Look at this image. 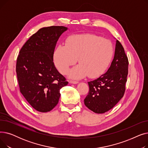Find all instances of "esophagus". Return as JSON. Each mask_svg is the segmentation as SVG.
<instances>
[{
  "label": "esophagus",
  "instance_id": "obj_1",
  "mask_svg": "<svg viewBox=\"0 0 148 148\" xmlns=\"http://www.w3.org/2000/svg\"><path fill=\"white\" fill-rule=\"evenodd\" d=\"M69 83H73V84H77V83H79V82L74 81V80H70V81H69Z\"/></svg>",
  "mask_w": 148,
  "mask_h": 148
}]
</instances>
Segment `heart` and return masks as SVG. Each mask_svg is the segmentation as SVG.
Instances as JSON below:
<instances>
[{"label":"heart","mask_w":148,"mask_h":148,"mask_svg":"<svg viewBox=\"0 0 148 148\" xmlns=\"http://www.w3.org/2000/svg\"><path fill=\"white\" fill-rule=\"evenodd\" d=\"M113 53V46L109 40L94 34H77L67 39L65 46L58 47L54 61L59 71L66 74L78 59L79 65L71 70L70 76L80 79L88 75L90 78H96L106 71Z\"/></svg>","instance_id":"heart-1"}]
</instances>
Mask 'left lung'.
<instances>
[{
  "mask_svg": "<svg viewBox=\"0 0 148 148\" xmlns=\"http://www.w3.org/2000/svg\"><path fill=\"white\" fill-rule=\"evenodd\" d=\"M128 64L123 46L117 40L110 68L99 78L88 82L89 91L84 103L89 109L96 113H104L119 101L125 94Z\"/></svg>",
  "mask_w": 148,
  "mask_h": 148,
  "instance_id": "obj_1",
  "label": "left lung"
}]
</instances>
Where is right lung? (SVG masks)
Wrapping results in <instances>:
<instances>
[{
	"label": "right lung",
	"instance_id": "obj_1",
	"mask_svg": "<svg viewBox=\"0 0 148 148\" xmlns=\"http://www.w3.org/2000/svg\"><path fill=\"white\" fill-rule=\"evenodd\" d=\"M67 27H42L31 36L21 47L17 59L16 73L20 91L34 108L48 112L55 107L60 89L68 82L54 66L56 42Z\"/></svg>",
	"mask_w": 148,
	"mask_h": 148
}]
</instances>
